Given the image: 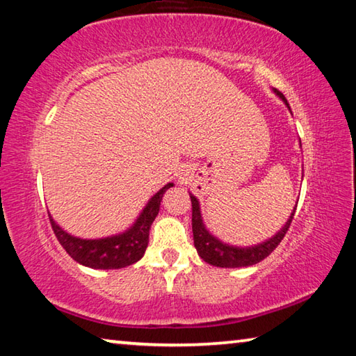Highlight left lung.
<instances>
[{
  "mask_svg": "<svg viewBox=\"0 0 356 356\" xmlns=\"http://www.w3.org/2000/svg\"><path fill=\"white\" fill-rule=\"evenodd\" d=\"M273 91L280 99L284 100V104L287 105L289 110H291V106H289L284 95H282L278 89H273ZM190 197H191V212H193L191 213L193 240H195L197 254H200L202 261H206L207 264L215 265V267H222V268L248 267V265H254L257 262H261L262 259H265L268 254H272L273 250L281 243V240L284 238L289 227H291V222L295 215V209H297V206L293 207V212L291 213V216H289L286 225L282 226L272 238L265 240V242L257 243L254 246L251 245V246H245V248H240V246H234V245H227L225 242H221L220 238H216L207 231L201 218L200 201H197L191 193H190Z\"/></svg>",
  "mask_w": 356,
  "mask_h": 356,
  "instance_id": "1",
  "label": "left lung"
}]
</instances>
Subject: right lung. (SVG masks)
Segmentation results:
<instances>
[{"label":"right lung","instance_id":"add662e5","mask_svg":"<svg viewBox=\"0 0 356 356\" xmlns=\"http://www.w3.org/2000/svg\"><path fill=\"white\" fill-rule=\"evenodd\" d=\"M171 186L172 184H168L159 193H155L150 197L147 206L143 209L141 215L138 216L135 225L129 231L119 234V236L97 240L78 238L59 227L51 216L48 215L53 232H55L59 243L63 245V248L78 264L100 270L127 267V265L138 262L144 256V251H146L149 243V229L152 226L155 216L159 215L161 197Z\"/></svg>","mask_w":356,"mask_h":356}]
</instances>
